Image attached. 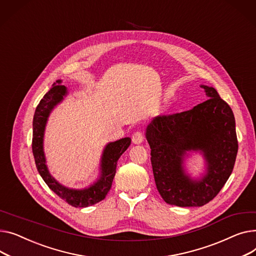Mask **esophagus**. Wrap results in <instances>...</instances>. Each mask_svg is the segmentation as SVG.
Returning <instances> with one entry per match:
<instances>
[{
    "mask_svg": "<svg viewBox=\"0 0 256 256\" xmlns=\"http://www.w3.org/2000/svg\"><path fill=\"white\" fill-rule=\"evenodd\" d=\"M132 142L135 144H142L144 142V134H142V132L136 131L135 133H133V135H132Z\"/></svg>",
    "mask_w": 256,
    "mask_h": 256,
    "instance_id": "obj_1",
    "label": "esophagus"
}]
</instances>
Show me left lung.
<instances>
[{"mask_svg":"<svg viewBox=\"0 0 256 256\" xmlns=\"http://www.w3.org/2000/svg\"><path fill=\"white\" fill-rule=\"evenodd\" d=\"M200 86L206 101L187 112L158 116L146 129L157 190L165 202L178 206L211 202L232 174L238 153L232 108L214 88ZM188 150H200L207 162V172L198 182L182 168Z\"/></svg>","mask_w":256,"mask_h":256,"instance_id":"1","label":"left lung"}]
</instances>
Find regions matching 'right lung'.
<instances>
[{
    "label": "right lung",
    "instance_id": "1",
    "mask_svg": "<svg viewBox=\"0 0 256 256\" xmlns=\"http://www.w3.org/2000/svg\"><path fill=\"white\" fill-rule=\"evenodd\" d=\"M62 80H56L52 88L43 96L35 110L33 118V140L32 150L38 172L46 185L63 200L75 208H86L95 204L105 198L112 188L116 174L118 158L131 144L130 138H124L110 142L103 150L100 164V176L97 181L84 189H70L56 182L48 172L46 160L43 151V136L50 114L58 103L67 95V88L61 84Z\"/></svg>",
    "mask_w": 256,
    "mask_h": 256
}]
</instances>
